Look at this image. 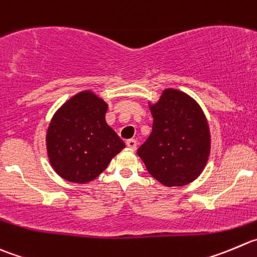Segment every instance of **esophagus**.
Wrapping results in <instances>:
<instances>
[{"label":"esophagus","mask_w":257,"mask_h":257,"mask_svg":"<svg viewBox=\"0 0 257 257\" xmlns=\"http://www.w3.org/2000/svg\"><path fill=\"white\" fill-rule=\"evenodd\" d=\"M126 145H127V148H130V149H133V150H135L136 146H138V141H136L135 139H130V140L126 141Z\"/></svg>","instance_id":"34e87169"}]
</instances>
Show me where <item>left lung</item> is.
<instances>
[{
  "mask_svg": "<svg viewBox=\"0 0 257 257\" xmlns=\"http://www.w3.org/2000/svg\"><path fill=\"white\" fill-rule=\"evenodd\" d=\"M150 109L153 133L139 148L138 155L161 184H189L204 169L211 150L203 111L194 99L177 89L164 90Z\"/></svg>",
  "mask_w": 257,
  "mask_h": 257,
  "instance_id": "obj_1",
  "label": "left lung"
}]
</instances>
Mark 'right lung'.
<instances>
[{"label": "right lung", "mask_w": 257, "mask_h": 257, "mask_svg": "<svg viewBox=\"0 0 257 257\" xmlns=\"http://www.w3.org/2000/svg\"><path fill=\"white\" fill-rule=\"evenodd\" d=\"M107 103L92 92H80L54 114L46 148L54 170L68 182L96 179L124 143L106 123Z\"/></svg>", "instance_id": "1"}]
</instances>
